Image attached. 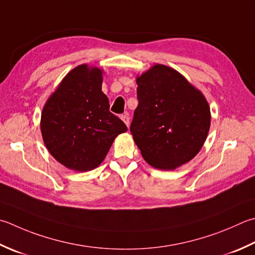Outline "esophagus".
Returning a JSON list of instances; mask_svg holds the SVG:
<instances>
[{
  "instance_id": "esophagus-1",
  "label": "esophagus",
  "mask_w": 255,
  "mask_h": 255,
  "mask_svg": "<svg viewBox=\"0 0 255 255\" xmlns=\"http://www.w3.org/2000/svg\"><path fill=\"white\" fill-rule=\"evenodd\" d=\"M122 121L126 124V126H129V122H130V118H129V115L128 114H124L122 116Z\"/></svg>"
}]
</instances>
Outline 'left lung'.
I'll return each mask as SVG.
<instances>
[{
    "label": "left lung",
    "mask_w": 255,
    "mask_h": 255,
    "mask_svg": "<svg viewBox=\"0 0 255 255\" xmlns=\"http://www.w3.org/2000/svg\"><path fill=\"white\" fill-rule=\"evenodd\" d=\"M136 83L133 140L151 167L174 170L201 150L210 130V106L198 88L166 65L154 64L137 75Z\"/></svg>",
    "instance_id": "1"
}]
</instances>
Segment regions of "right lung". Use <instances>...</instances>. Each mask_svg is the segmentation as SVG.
<instances>
[{"label":"right lung","instance_id":"right-lung-1","mask_svg":"<svg viewBox=\"0 0 255 255\" xmlns=\"http://www.w3.org/2000/svg\"><path fill=\"white\" fill-rule=\"evenodd\" d=\"M104 71L87 64L73 68L45 103L41 116L43 141L68 169L85 172L101 164L118 134L127 131L109 112L102 92Z\"/></svg>","mask_w":255,"mask_h":255}]
</instances>
